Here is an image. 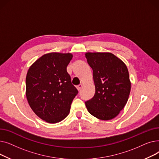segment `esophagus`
<instances>
[{"instance_id":"34e87169","label":"esophagus","mask_w":159,"mask_h":159,"mask_svg":"<svg viewBox=\"0 0 159 159\" xmlns=\"http://www.w3.org/2000/svg\"><path fill=\"white\" fill-rule=\"evenodd\" d=\"M82 88V84H79V86H77V89H78V91H80Z\"/></svg>"}]
</instances>
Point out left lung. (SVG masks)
<instances>
[{"label": "left lung", "instance_id": "8db88e82", "mask_svg": "<svg viewBox=\"0 0 159 159\" xmlns=\"http://www.w3.org/2000/svg\"><path fill=\"white\" fill-rule=\"evenodd\" d=\"M88 63L93 70L94 97L85 102L89 113L103 120L117 116L126 104L131 82L126 65L111 53L88 52Z\"/></svg>", "mask_w": 159, "mask_h": 159}]
</instances>
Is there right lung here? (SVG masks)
Instances as JSON below:
<instances>
[{
	"instance_id": "obj_1",
	"label": "right lung",
	"mask_w": 159,
	"mask_h": 159,
	"mask_svg": "<svg viewBox=\"0 0 159 159\" xmlns=\"http://www.w3.org/2000/svg\"><path fill=\"white\" fill-rule=\"evenodd\" d=\"M72 58L70 53H46L28 71L26 95L28 104L39 118L48 123L64 119L78 93L66 70Z\"/></svg>"
}]
</instances>
